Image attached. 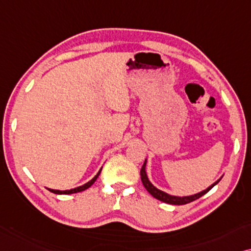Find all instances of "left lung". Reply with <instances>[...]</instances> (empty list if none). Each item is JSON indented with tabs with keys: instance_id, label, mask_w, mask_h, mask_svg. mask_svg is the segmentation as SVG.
<instances>
[{
	"instance_id": "1",
	"label": "left lung",
	"mask_w": 251,
	"mask_h": 251,
	"mask_svg": "<svg viewBox=\"0 0 251 251\" xmlns=\"http://www.w3.org/2000/svg\"><path fill=\"white\" fill-rule=\"evenodd\" d=\"M146 165H147V158L145 160V163H143L142 168H141V171H140V175H141V180H142V183L143 186H145V188L148 190V193L150 195H152L153 198L159 200V201L164 202V203H168V204H175V205H182V204H187V203H190L193 201H195V200H198L201 198V196L204 195L209 192L210 189L212 188V187H215L217 183L220 181V179L223 178V176H220V178L217 180L212 183L211 186H209L208 188L202 190V192L200 193H196L194 194V195H189V196H176V195H170V194L163 192V190H160L157 188L152 185L151 182H150V180L148 178V176H147V171H146Z\"/></svg>"
}]
</instances>
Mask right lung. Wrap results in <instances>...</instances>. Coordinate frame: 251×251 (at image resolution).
I'll list each match as a JSON object with an SVG mask.
<instances>
[{"label": "right lung", "mask_w": 251, "mask_h": 251, "mask_svg": "<svg viewBox=\"0 0 251 251\" xmlns=\"http://www.w3.org/2000/svg\"><path fill=\"white\" fill-rule=\"evenodd\" d=\"M101 171H102V168L100 169V171H99L98 173H96V176H95L94 178H93L92 180H89L88 182L83 183V185H81V186L75 187V188H72V189H65V190L51 189V188H47V189L50 190V192L53 193V194H73V193H79V192H82V190H85V189H87V188H89V187H91V186L93 185V183H94V182L96 181V179L99 178V176H100V173H101Z\"/></svg>", "instance_id": "add662e5"}]
</instances>
